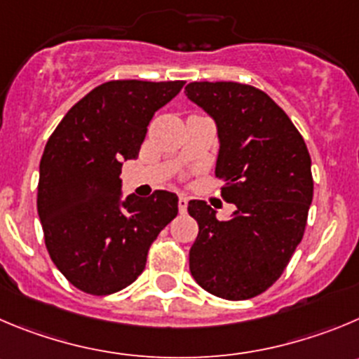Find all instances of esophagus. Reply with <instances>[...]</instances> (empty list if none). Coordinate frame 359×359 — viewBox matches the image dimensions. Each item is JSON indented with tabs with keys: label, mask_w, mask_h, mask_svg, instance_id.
I'll list each match as a JSON object with an SVG mask.
<instances>
[{
	"label": "esophagus",
	"mask_w": 359,
	"mask_h": 359,
	"mask_svg": "<svg viewBox=\"0 0 359 359\" xmlns=\"http://www.w3.org/2000/svg\"><path fill=\"white\" fill-rule=\"evenodd\" d=\"M179 212L180 214L187 212V198H186V196H182V195L179 196Z\"/></svg>",
	"instance_id": "34e87169"
}]
</instances>
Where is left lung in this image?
<instances>
[{
  "label": "left lung",
  "instance_id": "obj_1",
  "mask_svg": "<svg viewBox=\"0 0 359 359\" xmlns=\"http://www.w3.org/2000/svg\"><path fill=\"white\" fill-rule=\"evenodd\" d=\"M186 95L216 122V177L225 180L223 200L236 203L219 221L207 202L191 200L198 237L189 271L214 296L250 299L281 276L303 239L313 198L310 154L287 113L255 86L195 81Z\"/></svg>",
  "mask_w": 359,
  "mask_h": 359
}]
</instances>
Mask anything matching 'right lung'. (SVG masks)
<instances>
[{
    "label": "right lung",
    "mask_w": 359,
    "mask_h": 359,
    "mask_svg": "<svg viewBox=\"0 0 359 359\" xmlns=\"http://www.w3.org/2000/svg\"><path fill=\"white\" fill-rule=\"evenodd\" d=\"M184 81H108L67 111L40 159L36 210L60 273L93 296H108L143 273L149 248L179 212L156 191L122 200L123 161L136 159L154 113Z\"/></svg>",
    "instance_id": "obj_1"
}]
</instances>
